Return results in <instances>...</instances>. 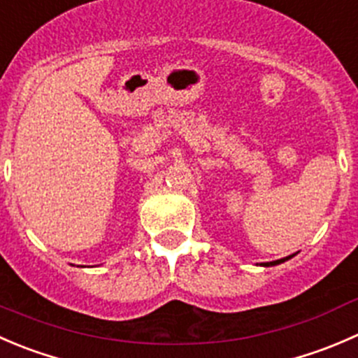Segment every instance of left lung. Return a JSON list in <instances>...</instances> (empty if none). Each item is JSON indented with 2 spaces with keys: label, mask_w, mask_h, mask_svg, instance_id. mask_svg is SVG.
I'll return each instance as SVG.
<instances>
[{
  "label": "left lung",
  "mask_w": 358,
  "mask_h": 358,
  "mask_svg": "<svg viewBox=\"0 0 358 358\" xmlns=\"http://www.w3.org/2000/svg\"><path fill=\"white\" fill-rule=\"evenodd\" d=\"M292 256H287V257H284V259H278V261H271V263H263L261 264V266H275V264H280V263H284V261H287V259H291Z\"/></svg>",
  "instance_id": "8db88e82"
}]
</instances>
